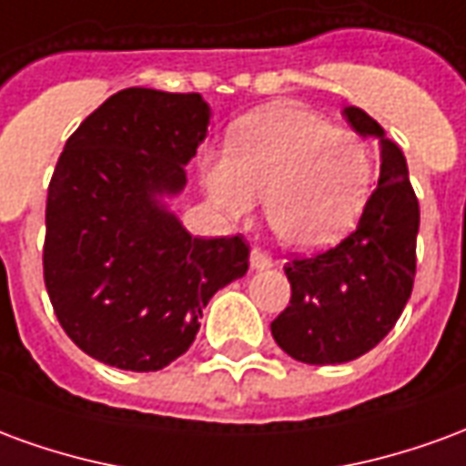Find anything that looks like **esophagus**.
Listing matches in <instances>:
<instances>
[{"instance_id": "esophagus-1", "label": "esophagus", "mask_w": 466, "mask_h": 466, "mask_svg": "<svg viewBox=\"0 0 466 466\" xmlns=\"http://www.w3.org/2000/svg\"><path fill=\"white\" fill-rule=\"evenodd\" d=\"M249 264H252V269H269V267H274V259L267 252L254 247L252 254H249Z\"/></svg>"}]
</instances>
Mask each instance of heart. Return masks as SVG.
Wrapping results in <instances>:
<instances>
[{
    "instance_id": "b5f03b06",
    "label": "heart",
    "mask_w": 466,
    "mask_h": 466,
    "mask_svg": "<svg viewBox=\"0 0 466 466\" xmlns=\"http://www.w3.org/2000/svg\"><path fill=\"white\" fill-rule=\"evenodd\" d=\"M214 207L244 217L262 197L279 242L319 252L357 227L374 189V159L357 134L299 105H272L234 124L227 154L204 167Z\"/></svg>"
}]
</instances>
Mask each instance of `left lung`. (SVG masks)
Listing matches in <instances>:
<instances>
[{"label":"left lung","mask_w":466,"mask_h":466,"mask_svg":"<svg viewBox=\"0 0 466 466\" xmlns=\"http://www.w3.org/2000/svg\"><path fill=\"white\" fill-rule=\"evenodd\" d=\"M342 115L357 134L380 139V182L347 239L284 267L292 299L272 322V337L304 364H342L377 347L400 319L417 272L420 202L407 159L360 106Z\"/></svg>","instance_id":"1"}]
</instances>
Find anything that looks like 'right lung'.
Segmentation results:
<instances>
[{
    "instance_id": "1",
    "label": "right lung",
    "mask_w": 466,
    "mask_h": 466,
    "mask_svg": "<svg viewBox=\"0 0 466 466\" xmlns=\"http://www.w3.org/2000/svg\"><path fill=\"white\" fill-rule=\"evenodd\" d=\"M202 95L132 86L66 139L46 194L45 284L89 357L157 371L182 357L217 289L249 269L242 237H192L162 197L207 137Z\"/></svg>"
}]
</instances>
